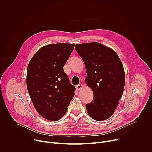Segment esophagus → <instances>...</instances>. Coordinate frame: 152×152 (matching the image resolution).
<instances>
[{
	"mask_svg": "<svg viewBox=\"0 0 152 152\" xmlns=\"http://www.w3.org/2000/svg\"><path fill=\"white\" fill-rule=\"evenodd\" d=\"M83 87V85L82 84H79V85H77L76 86V88L77 90L79 91L80 90H81V88Z\"/></svg>",
	"mask_w": 152,
	"mask_h": 152,
	"instance_id": "obj_1",
	"label": "esophagus"
}]
</instances>
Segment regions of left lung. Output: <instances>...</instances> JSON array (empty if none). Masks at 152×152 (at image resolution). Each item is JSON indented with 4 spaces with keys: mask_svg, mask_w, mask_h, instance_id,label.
<instances>
[{
    "mask_svg": "<svg viewBox=\"0 0 152 152\" xmlns=\"http://www.w3.org/2000/svg\"><path fill=\"white\" fill-rule=\"evenodd\" d=\"M75 49L85 64V82L94 94L93 101L85 105L86 111L96 121L109 118L124 91L123 64L115 51L97 42L77 44Z\"/></svg>",
    "mask_w": 152,
    "mask_h": 152,
    "instance_id": "8db88e82",
    "label": "left lung"
}]
</instances>
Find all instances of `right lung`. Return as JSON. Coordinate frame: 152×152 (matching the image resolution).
<instances>
[{
	"label": "right lung",
	"instance_id": "add662e5",
	"mask_svg": "<svg viewBox=\"0 0 152 152\" xmlns=\"http://www.w3.org/2000/svg\"><path fill=\"white\" fill-rule=\"evenodd\" d=\"M75 44L57 43L42 47L31 58L27 69L26 85L38 114L57 121L66 113L75 87L70 83L64 66Z\"/></svg>",
	"mask_w": 152,
	"mask_h": 152
}]
</instances>
